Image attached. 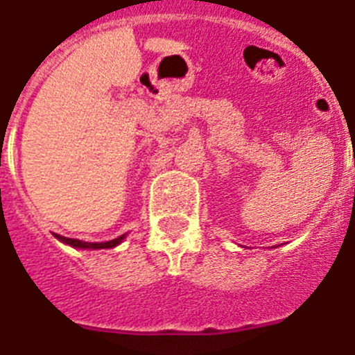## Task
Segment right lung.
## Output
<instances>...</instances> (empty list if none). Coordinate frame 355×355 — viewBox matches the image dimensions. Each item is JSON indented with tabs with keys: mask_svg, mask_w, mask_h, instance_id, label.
<instances>
[{
	"mask_svg": "<svg viewBox=\"0 0 355 355\" xmlns=\"http://www.w3.org/2000/svg\"><path fill=\"white\" fill-rule=\"evenodd\" d=\"M55 237H57L58 241L66 243V245H69V246H75V248H91V250H100V248H114V246H118L119 243L125 239V236H119V237H116V239H112V241L87 243V241H80V239H71V237L58 236V234H55Z\"/></svg>",
	"mask_w": 355,
	"mask_h": 355,
	"instance_id": "add662e5",
	"label": "right lung"
}]
</instances>
